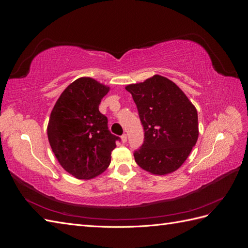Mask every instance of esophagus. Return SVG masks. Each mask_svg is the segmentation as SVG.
<instances>
[{
	"label": "esophagus",
	"instance_id": "34e87169",
	"mask_svg": "<svg viewBox=\"0 0 248 248\" xmlns=\"http://www.w3.org/2000/svg\"><path fill=\"white\" fill-rule=\"evenodd\" d=\"M121 140H122V142H123V144H125V142L127 141V134H123V136L121 137Z\"/></svg>",
	"mask_w": 248,
	"mask_h": 248
}]
</instances>
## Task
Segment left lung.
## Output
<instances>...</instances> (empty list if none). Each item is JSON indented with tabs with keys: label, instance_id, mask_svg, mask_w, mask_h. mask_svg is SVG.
Listing matches in <instances>:
<instances>
[{
	"label": "left lung",
	"instance_id": "1",
	"mask_svg": "<svg viewBox=\"0 0 248 248\" xmlns=\"http://www.w3.org/2000/svg\"><path fill=\"white\" fill-rule=\"evenodd\" d=\"M136 102L145 131L134 159L142 170L167 175L182 166L197 144L198 111L175 82L154 76L125 88Z\"/></svg>",
	"mask_w": 248,
	"mask_h": 248
}]
</instances>
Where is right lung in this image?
<instances>
[{
    "label": "right lung",
    "mask_w": 248,
    "mask_h": 248,
    "mask_svg": "<svg viewBox=\"0 0 248 248\" xmlns=\"http://www.w3.org/2000/svg\"><path fill=\"white\" fill-rule=\"evenodd\" d=\"M109 88L91 78H80L67 87L51 110L47 137L62 168L78 179L100 175L110 163L119 137L108 130L99 111Z\"/></svg>",
    "instance_id": "add662e5"
}]
</instances>
